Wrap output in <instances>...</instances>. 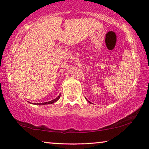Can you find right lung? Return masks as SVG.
Returning a JSON list of instances; mask_svg holds the SVG:
<instances>
[{
    "label": "right lung",
    "instance_id": "add662e5",
    "mask_svg": "<svg viewBox=\"0 0 149 149\" xmlns=\"http://www.w3.org/2000/svg\"><path fill=\"white\" fill-rule=\"evenodd\" d=\"M60 95H58V96L57 97L56 99L53 100H52V101H49V102H43V103H35V104H39V105H44V104H53V103L56 102V101H58V100H59V98H60Z\"/></svg>",
    "mask_w": 149,
    "mask_h": 149
}]
</instances>
